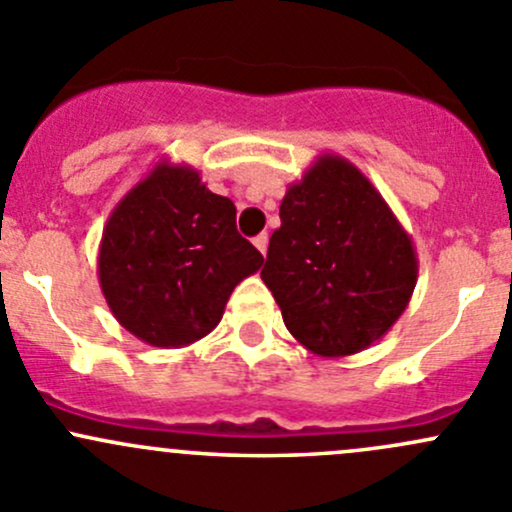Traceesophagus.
I'll return each instance as SVG.
<instances>
[{"label":"esophagus","instance_id":"obj_1","mask_svg":"<svg viewBox=\"0 0 512 512\" xmlns=\"http://www.w3.org/2000/svg\"><path fill=\"white\" fill-rule=\"evenodd\" d=\"M252 242H255L257 250H260L262 255H265V252H267V242H270V237H267V232H260V235H257Z\"/></svg>","mask_w":512,"mask_h":512}]
</instances>
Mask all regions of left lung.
<instances>
[{"label": "left lung", "mask_w": 512, "mask_h": 512, "mask_svg": "<svg viewBox=\"0 0 512 512\" xmlns=\"http://www.w3.org/2000/svg\"><path fill=\"white\" fill-rule=\"evenodd\" d=\"M280 220L260 277L289 334L329 359L379 342L409 307L418 257L371 180L324 153L287 188Z\"/></svg>", "instance_id": "left-lung-1"}]
</instances>
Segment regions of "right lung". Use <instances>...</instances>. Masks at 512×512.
Returning <instances> with one entry per match:
<instances>
[{
	"mask_svg": "<svg viewBox=\"0 0 512 512\" xmlns=\"http://www.w3.org/2000/svg\"><path fill=\"white\" fill-rule=\"evenodd\" d=\"M265 257L237 232L235 205L185 163L158 160L108 215L98 282L126 332L188 347L223 319L232 289Z\"/></svg>",
	"mask_w": 512,
	"mask_h": 512,
	"instance_id": "obj_1",
	"label": "right lung"
}]
</instances>
